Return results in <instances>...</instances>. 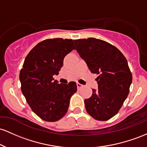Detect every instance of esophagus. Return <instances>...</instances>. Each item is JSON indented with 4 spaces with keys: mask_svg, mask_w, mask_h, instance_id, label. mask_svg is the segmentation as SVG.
I'll return each mask as SVG.
<instances>
[{
    "mask_svg": "<svg viewBox=\"0 0 147 147\" xmlns=\"http://www.w3.org/2000/svg\"><path fill=\"white\" fill-rule=\"evenodd\" d=\"M82 87H83V85H81L80 83H79V82H77V87H78V89L82 88Z\"/></svg>",
    "mask_w": 147,
    "mask_h": 147,
    "instance_id": "obj_1",
    "label": "esophagus"
}]
</instances>
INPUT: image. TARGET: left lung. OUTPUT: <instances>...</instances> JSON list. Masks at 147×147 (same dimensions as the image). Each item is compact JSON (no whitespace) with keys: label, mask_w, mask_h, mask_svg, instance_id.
<instances>
[{"label":"left lung","mask_w":147,"mask_h":147,"mask_svg":"<svg viewBox=\"0 0 147 147\" xmlns=\"http://www.w3.org/2000/svg\"><path fill=\"white\" fill-rule=\"evenodd\" d=\"M76 49L90 71L98 75V90L85 100L87 113L98 121H107L118 113L128 96L132 74L122 53L110 43L96 38L74 40Z\"/></svg>","instance_id":"8db88e82"}]
</instances>
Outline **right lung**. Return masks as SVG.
<instances>
[{"instance_id": "1", "label": "right lung", "mask_w": 147, "mask_h": 147, "mask_svg": "<svg viewBox=\"0 0 147 147\" xmlns=\"http://www.w3.org/2000/svg\"><path fill=\"white\" fill-rule=\"evenodd\" d=\"M72 39H47L38 43L25 59L19 74L21 89L32 111L46 121H56L67 113L76 82L58 84L64 58L75 50Z\"/></svg>"}]
</instances>
